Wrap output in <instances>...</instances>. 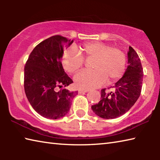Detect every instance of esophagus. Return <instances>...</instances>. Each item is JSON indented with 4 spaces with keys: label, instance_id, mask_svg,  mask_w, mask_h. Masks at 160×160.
Here are the masks:
<instances>
[{
    "label": "esophagus",
    "instance_id": "obj_1",
    "mask_svg": "<svg viewBox=\"0 0 160 160\" xmlns=\"http://www.w3.org/2000/svg\"><path fill=\"white\" fill-rule=\"evenodd\" d=\"M89 92L88 90H82V89H81V90H78V92H79V94L85 93V92Z\"/></svg>",
    "mask_w": 160,
    "mask_h": 160
}]
</instances>
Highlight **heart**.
I'll use <instances>...</instances> for the list:
<instances>
[{
    "label": "heart",
    "instance_id": "obj_1",
    "mask_svg": "<svg viewBox=\"0 0 160 160\" xmlns=\"http://www.w3.org/2000/svg\"><path fill=\"white\" fill-rule=\"evenodd\" d=\"M80 53L86 59H92V70H85L78 73L74 81L79 88L91 90L102 85L108 80L109 82L122 77L126 70L125 53L118 48L98 42H87L80 47ZM84 59L73 48L65 51L62 57L63 68L74 73L83 66Z\"/></svg>",
    "mask_w": 160,
    "mask_h": 160
}]
</instances>
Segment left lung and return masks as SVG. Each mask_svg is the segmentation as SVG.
<instances>
[{"instance_id":"obj_1","label":"left lung","mask_w":160,"mask_h":160,"mask_svg":"<svg viewBox=\"0 0 160 160\" xmlns=\"http://www.w3.org/2000/svg\"><path fill=\"white\" fill-rule=\"evenodd\" d=\"M128 67L120 80L111 87L112 90H101V100L92 106L93 112L99 117L112 119L126 113L139 98L141 93L143 70L135 51L129 47Z\"/></svg>"}]
</instances>
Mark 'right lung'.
<instances>
[{
	"label": "right lung",
	"instance_id": "add662e5",
	"mask_svg": "<svg viewBox=\"0 0 160 160\" xmlns=\"http://www.w3.org/2000/svg\"><path fill=\"white\" fill-rule=\"evenodd\" d=\"M73 40L55 35L39 43L32 51L25 66L24 88L29 102L43 117L58 119L66 116L78 92L62 87L72 80L65 72L61 63L64 47Z\"/></svg>",
	"mask_w": 160,
	"mask_h": 160
}]
</instances>
